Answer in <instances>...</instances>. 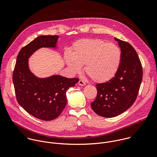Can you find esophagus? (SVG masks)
Here are the masks:
<instances>
[{
	"instance_id": "obj_1",
	"label": "esophagus",
	"mask_w": 157,
	"mask_h": 157,
	"mask_svg": "<svg viewBox=\"0 0 157 157\" xmlns=\"http://www.w3.org/2000/svg\"><path fill=\"white\" fill-rule=\"evenodd\" d=\"M78 84H79V85H80V86H85V85H86V83H85L82 80H81V79H80V80L79 81Z\"/></svg>"
}]
</instances>
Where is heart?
Returning <instances> with one entry per match:
<instances>
[{"label":"heart","mask_w":157,"mask_h":157,"mask_svg":"<svg viewBox=\"0 0 157 157\" xmlns=\"http://www.w3.org/2000/svg\"><path fill=\"white\" fill-rule=\"evenodd\" d=\"M121 58V50L116 44L91 38L75 42L71 55L66 56V61L74 73H79L82 66L85 65V73L92 80L105 82L117 73Z\"/></svg>","instance_id":"heart-1"}]
</instances>
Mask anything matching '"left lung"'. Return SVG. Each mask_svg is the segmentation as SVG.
<instances>
[{"mask_svg":"<svg viewBox=\"0 0 157 157\" xmlns=\"http://www.w3.org/2000/svg\"><path fill=\"white\" fill-rule=\"evenodd\" d=\"M122 58L115 76L97 84L98 94L91 107L98 115L113 117L123 113L136 101L142 80V66L137 53L128 42L115 38Z\"/></svg>","mask_w":157,"mask_h":157,"instance_id":"1","label":"left lung"}]
</instances>
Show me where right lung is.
Wrapping results in <instances>:
<instances>
[{"label":"right lung","instance_id":"obj_1","mask_svg":"<svg viewBox=\"0 0 157 157\" xmlns=\"http://www.w3.org/2000/svg\"><path fill=\"white\" fill-rule=\"evenodd\" d=\"M58 38L57 35H41L22 48L13 73L18 103L30 115L43 121H52L60 115L66 105L67 90L79 81L59 75L39 78L29 70L30 56L40 48H55Z\"/></svg>","mask_w":157,"mask_h":157}]
</instances>
